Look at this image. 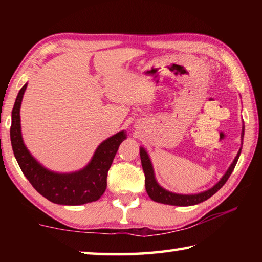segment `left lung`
Here are the masks:
<instances>
[{
    "mask_svg": "<svg viewBox=\"0 0 262 262\" xmlns=\"http://www.w3.org/2000/svg\"><path fill=\"white\" fill-rule=\"evenodd\" d=\"M243 137H244V126L242 129V140H243ZM242 145H243V141H242ZM241 152H242V148L239 149L236 158L233 159L232 164L228 168V171L225 172V174L222 177L219 183H217L215 186H212L211 188L205 190V192L198 193V194H177V193L170 192V190H166L165 188H163L162 186L157 183L156 178H155L154 167H152L151 161H150V158H149V155L147 151H145L144 148L141 147L140 148V156H141L142 167H143L144 176H145V189H147V193L151 200L159 202V203H164V205L180 206V207L198 205V203H201L203 201L208 200V199L212 196V195H214L217 190L223 187V185L227 183L229 177L231 176L233 168H234V166H236V164L238 162V158H239V155H241Z\"/></svg>",
    "mask_w": 262,
    "mask_h": 262,
    "instance_id": "1",
    "label": "left lung"
}]
</instances>
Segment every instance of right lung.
Wrapping results in <instances>:
<instances>
[{
    "mask_svg": "<svg viewBox=\"0 0 262 262\" xmlns=\"http://www.w3.org/2000/svg\"><path fill=\"white\" fill-rule=\"evenodd\" d=\"M28 83L20 89L11 114L10 139L12 150L21 172L38 193L53 203L78 206L97 201L107 186V172L119 145L127 139L125 130L108 137L98 145L85 167L72 173H57L37 162L25 147L20 130V105Z\"/></svg>",
    "mask_w": 262,
    "mask_h": 262,
    "instance_id": "1",
    "label": "right lung"
}]
</instances>
